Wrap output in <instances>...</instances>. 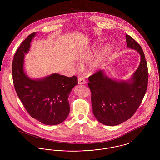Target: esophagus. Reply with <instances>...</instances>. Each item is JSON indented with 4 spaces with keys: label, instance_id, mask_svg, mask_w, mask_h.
<instances>
[{
    "label": "esophagus",
    "instance_id": "esophagus-1",
    "mask_svg": "<svg viewBox=\"0 0 160 160\" xmlns=\"http://www.w3.org/2000/svg\"><path fill=\"white\" fill-rule=\"evenodd\" d=\"M78 83L79 84H83L86 83V80H85V79L84 78L80 77L78 80Z\"/></svg>",
    "mask_w": 160,
    "mask_h": 160
}]
</instances>
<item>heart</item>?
Masks as SVG:
<instances>
[{"label":"heart","instance_id":"b5f03b06","mask_svg":"<svg viewBox=\"0 0 160 160\" xmlns=\"http://www.w3.org/2000/svg\"><path fill=\"white\" fill-rule=\"evenodd\" d=\"M109 48H110V46H109V45H107V46L105 47V48H104V52H106L107 51H108V50ZM101 60V58H99V59H98V61H97V62H96L95 63H94L93 67H95L96 66H97L98 64L100 62Z\"/></svg>","mask_w":160,"mask_h":160}]
</instances>
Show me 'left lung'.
I'll list each match as a JSON object with an SVG mask.
<instances>
[{"instance_id":"obj_1","label":"left lung","mask_w":160,"mask_h":160,"mask_svg":"<svg viewBox=\"0 0 160 160\" xmlns=\"http://www.w3.org/2000/svg\"><path fill=\"white\" fill-rule=\"evenodd\" d=\"M127 47L140 55V65L127 81H118L99 70L89 77L93 113L108 126L121 124L131 118L140 106L147 90L148 70L143 51L137 42L126 35Z\"/></svg>"}]
</instances>
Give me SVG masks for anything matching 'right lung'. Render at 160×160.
Listing matches in <instances>:
<instances>
[{"label":"right lung","mask_w":160,"mask_h":160,"mask_svg":"<svg viewBox=\"0 0 160 160\" xmlns=\"http://www.w3.org/2000/svg\"><path fill=\"white\" fill-rule=\"evenodd\" d=\"M36 33L29 35L15 53L12 66L14 85L18 98L33 118L45 125H58L69 113V95L78 84L77 78L54 73L33 79L26 75L24 70V54L29 52Z\"/></svg>","instance_id":"right-lung-1"}]
</instances>
